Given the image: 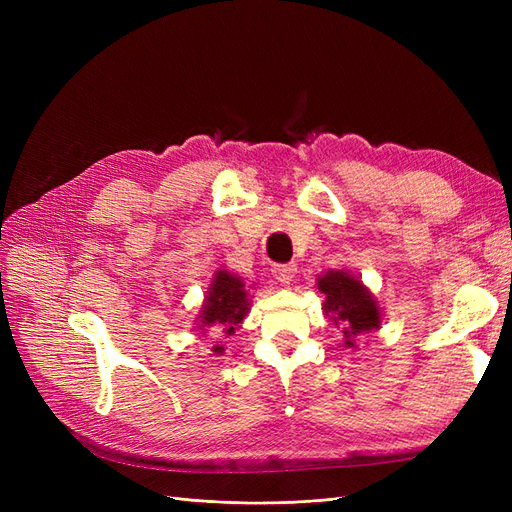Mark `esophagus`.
Here are the masks:
<instances>
[{
  "mask_svg": "<svg viewBox=\"0 0 512 512\" xmlns=\"http://www.w3.org/2000/svg\"><path fill=\"white\" fill-rule=\"evenodd\" d=\"M294 273H297V265H273L275 280H280L282 284H290Z\"/></svg>",
  "mask_w": 512,
  "mask_h": 512,
  "instance_id": "34e87169",
  "label": "esophagus"
}]
</instances>
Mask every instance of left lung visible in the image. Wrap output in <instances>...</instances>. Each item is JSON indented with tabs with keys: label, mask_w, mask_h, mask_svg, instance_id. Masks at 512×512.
<instances>
[{
	"label": "left lung",
	"mask_w": 512,
	"mask_h": 512,
	"mask_svg": "<svg viewBox=\"0 0 512 512\" xmlns=\"http://www.w3.org/2000/svg\"><path fill=\"white\" fill-rule=\"evenodd\" d=\"M318 290L324 294L322 312L342 327L346 348H354V337L380 329L382 312L371 292L348 271H327L318 277Z\"/></svg>",
	"instance_id": "left-lung-1"
}]
</instances>
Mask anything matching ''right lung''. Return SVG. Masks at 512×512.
Here are the masks:
<instances>
[{
    "instance_id": "add662e5",
    "label": "right lung",
    "mask_w": 512,
    "mask_h": 512,
    "mask_svg": "<svg viewBox=\"0 0 512 512\" xmlns=\"http://www.w3.org/2000/svg\"><path fill=\"white\" fill-rule=\"evenodd\" d=\"M247 312H250V299H247V290L241 277L220 269L213 275L205 305L200 309V322H203L200 327H218L226 335H232ZM222 350V346L213 348L215 354H220Z\"/></svg>"
}]
</instances>
